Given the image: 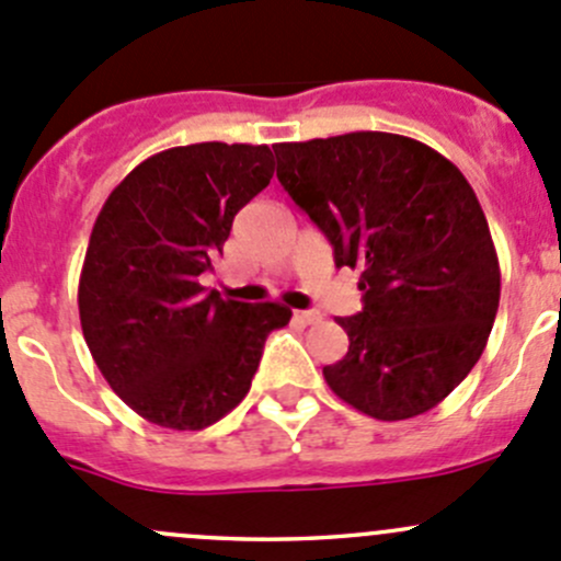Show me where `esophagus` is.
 <instances>
[{
  "label": "esophagus",
  "mask_w": 561,
  "mask_h": 561,
  "mask_svg": "<svg viewBox=\"0 0 561 561\" xmlns=\"http://www.w3.org/2000/svg\"><path fill=\"white\" fill-rule=\"evenodd\" d=\"M296 320L301 322V325H312V322L320 320V312H312V309H309V312H296Z\"/></svg>",
  "instance_id": "1"
}]
</instances>
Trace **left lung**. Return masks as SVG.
Masks as SVG:
<instances>
[{"label": "left lung", "instance_id": "1", "mask_svg": "<svg viewBox=\"0 0 561 561\" xmlns=\"http://www.w3.org/2000/svg\"><path fill=\"white\" fill-rule=\"evenodd\" d=\"M276 179L360 268L364 309L339 317L350 347L322 375L377 421L437 407L472 371L500 309V260L463 173L421 140L347 133L276 144Z\"/></svg>", "mask_w": 561, "mask_h": 561}]
</instances>
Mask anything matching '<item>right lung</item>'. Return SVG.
<instances>
[{
  "mask_svg": "<svg viewBox=\"0 0 561 561\" xmlns=\"http://www.w3.org/2000/svg\"><path fill=\"white\" fill-rule=\"evenodd\" d=\"M268 146L192 144L140 162L92 228L78 312L98 369L140 417L201 432L249 393L282 304H241L201 276L268 186Z\"/></svg>",
  "mask_w": 561,
  "mask_h": 561,
  "instance_id": "add662e5",
  "label": "right lung"
}]
</instances>
